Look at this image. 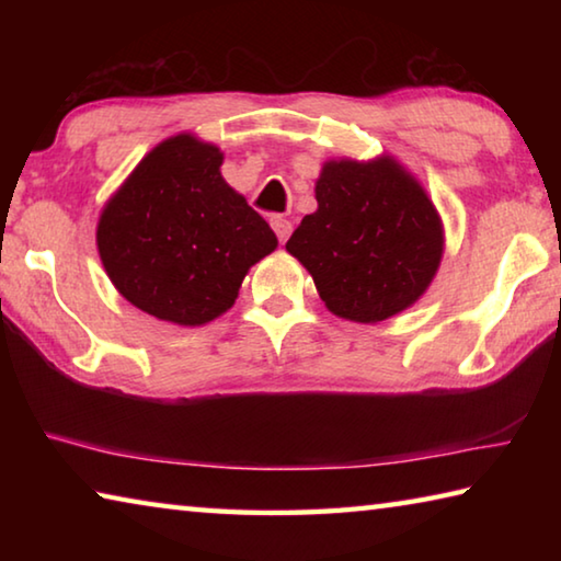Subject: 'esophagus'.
Returning <instances> with one entry per match:
<instances>
[{"label": "esophagus", "mask_w": 561, "mask_h": 561, "mask_svg": "<svg viewBox=\"0 0 561 561\" xmlns=\"http://www.w3.org/2000/svg\"><path fill=\"white\" fill-rule=\"evenodd\" d=\"M272 230L277 232L279 242H287L291 230H294V225H291V220H287V217H272Z\"/></svg>", "instance_id": "1"}]
</instances>
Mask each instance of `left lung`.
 Segmentation results:
<instances>
[{
	"label": "left lung",
	"instance_id": "1",
	"mask_svg": "<svg viewBox=\"0 0 561 561\" xmlns=\"http://www.w3.org/2000/svg\"><path fill=\"white\" fill-rule=\"evenodd\" d=\"M317 213L287 242L329 311L376 324L423 297L443 257V222L421 183L391 156L329 160Z\"/></svg>",
	"mask_w": 561,
	"mask_h": 561
}]
</instances>
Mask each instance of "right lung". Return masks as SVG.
Returning <instances> with one entry per match:
<instances>
[{
    "instance_id": "add662e5",
    "label": "right lung",
    "mask_w": 561,
    "mask_h": 561,
    "mask_svg": "<svg viewBox=\"0 0 561 561\" xmlns=\"http://www.w3.org/2000/svg\"><path fill=\"white\" fill-rule=\"evenodd\" d=\"M220 148L180 133L140 160L103 207L99 254L146 314L201 327L232 307L277 234L220 173Z\"/></svg>"
}]
</instances>
